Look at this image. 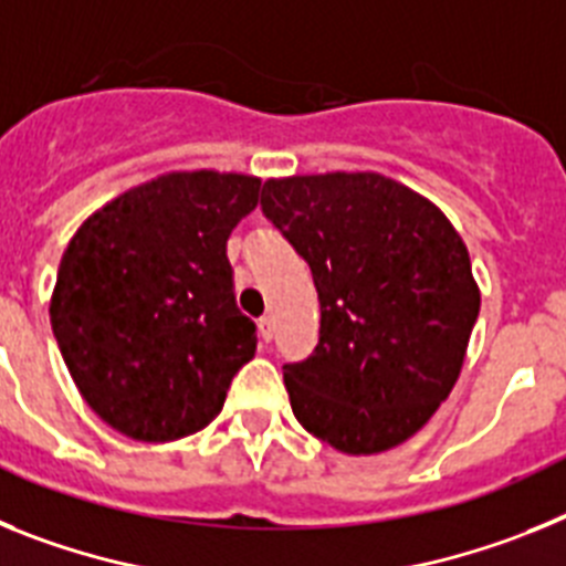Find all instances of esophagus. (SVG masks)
<instances>
[{
  "label": "esophagus",
  "mask_w": 566,
  "mask_h": 566,
  "mask_svg": "<svg viewBox=\"0 0 566 566\" xmlns=\"http://www.w3.org/2000/svg\"><path fill=\"white\" fill-rule=\"evenodd\" d=\"M259 336H262L264 344H268L270 338H273V318H270V316L259 318Z\"/></svg>",
  "instance_id": "34e87169"
}]
</instances>
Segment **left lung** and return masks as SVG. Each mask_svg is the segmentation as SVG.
Listing matches in <instances>:
<instances>
[{
  "label": "left lung",
  "mask_w": 566,
  "mask_h": 566,
  "mask_svg": "<svg viewBox=\"0 0 566 566\" xmlns=\"http://www.w3.org/2000/svg\"><path fill=\"white\" fill-rule=\"evenodd\" d=\"M262 213L311 264L313 356L284 365L298 424L347 455L385 453L450 396L481 293L461 235L381 174L268 179Z\"/></svg>",
  "instance_id": "left-lung-1"
}]
</instances>
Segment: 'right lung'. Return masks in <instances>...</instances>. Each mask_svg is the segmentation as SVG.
Returning <instances> with one entry per match:
<instances>
[{
  "mask_svg": "<svg viewBox=\"0 0 566 566\" xmlns=\"http://www.w3.org/2000/svg\"><path fill=\"white\" fill-rule=\"evenodd\" d=\"M262 179L176 170L125 190L73 233L51 327L82 399L136 441H176L222 412L255 353L228 239Z\"/></svg>",
  "mask_w": 566,
  "mask_h": 566,
  "instance_id": "right-lung-1",
  "label": "right lung"
}]
</instances>
